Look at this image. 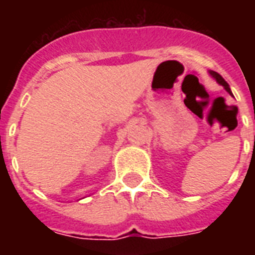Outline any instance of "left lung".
<instances>
[{"instance_id":"left-lung-1","label":"left lung","mask_w":255,"mask_h":255,"mask_svg":"<svg viewBox=\"0 0 255 255\" xmlns=\"http://www.w3.org/2000/svg\"><path fill=\"white\" fill-rule=\"evenodd\" d=\"M210 74H212V75H213V77L216 78V81H217L218 83H220V85H222V86H224V87H225V90H226V91L229 92L230 95H232V91H230L229 85H228V83H226V82H225V79H224V78H222L221 75H220V74H218V73H216V71H210Z\"/></svg>"}]
</instances>
